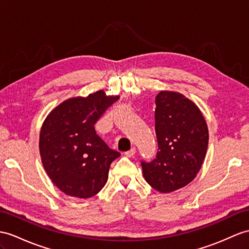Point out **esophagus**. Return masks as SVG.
Segmentation results:
<instances>
[{"label": "esophagus", "instance_id": "esophagus-1", "mask_svg": "<svg viewBox=\"0 0 249 249\" xmlns=\"http://www.w3.org/2000/svg\"><path fill=\"white\" fill-rule=\"evenodd\" d=\"M135 153H136V149L133 147V148H131L129 151H126V152L124 153V155L126 156V157H132L133 155H135Z\"/></svg>", "mask_w": 249, "mask_h": 249}]
</instances>
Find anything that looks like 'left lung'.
<instances>
[{
  "instance_id": "8db88e82",
  "label": "left lung",
  "mask_w": 249,
  "mask_h": 249,
  "mask_svg": "<svg viewBox=\"0 0 249 249\" xmlns=\"http://www.w3.org/2000/svg\"><path fill=\"white\" fill-rule=\"evenodd\" d=\"M155 105L159 150L153 160H142V168L151 187L170 193L196 177L208 147V128L197 106L179 93L161 90Z\"/></svg>"
}]
</instances>
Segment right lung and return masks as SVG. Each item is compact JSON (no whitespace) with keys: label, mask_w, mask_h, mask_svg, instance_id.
Instances as JSON below:
<instances>
[{"label":"right lung","mask_w":249,"mask_h":249,"mask_svg":"<svg viewBox=\"0 0 249 249\" xmlns=\"http://www.w3.org/2000/svg\"><path fill=\"white\" fill-rule=\"evenodd\" d=\"M119 96L98 90L63 101L48 114L40 132L42 163L65 195L89 198L106 185L108 169L120 153L96 134L95 124Z\"/></svg>","instance_id":"obj_1"}]
</instances>
